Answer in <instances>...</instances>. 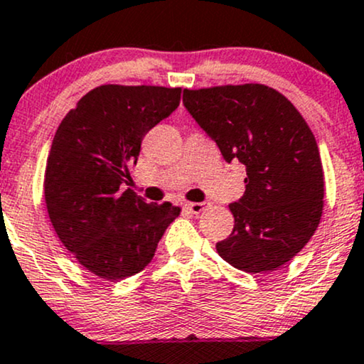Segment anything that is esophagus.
Wrapping results in <instances>:
<instances>
[{
  "label": "esophagus",
  "instance_id": "34e87169",
  "mask_svg": "<svg viewBox=\"0 0 364 364\" xmlns=\"http://www.w3.org/2000/svg\"><path fill=\"white\" fill-rule=\"evenodd\" d=\"M183 208H185L186 212L195 213V215H198V213H201L205 208H207V203H186Z\"/></svg>",
  "mask_w": 364,
  "mask_h": 364
}]
</instances>
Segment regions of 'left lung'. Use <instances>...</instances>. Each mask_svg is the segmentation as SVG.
Returning a JSON list of instances; mask_svg holds the SVG:
<instances>
[{"label": "left lung", "instance_id": "obj_1", "mask_svg": "<svg viewBox=\"0 0 364 364\" xmlns=\"http://www.w3.org/2000/svg\"><path fill=\"white\" fill-rule=\"evenodd\" d=\"M183 103L227 163L246 166V191L229 205L234 230L217 252L246 273L282 268L322 217V163L307 122L264 85L185 90Z\"/></svg>", "mask_w": 364, "mask_h": 364}]
</instances>
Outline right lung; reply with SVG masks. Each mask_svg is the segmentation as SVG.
Masks as SVG:
<instances>
[{
	"label": "right lung",
	"mask_w": 364,
	"mask_h": 364,
	"mask_svg": "<svg viewBox=\"0 0 364 364\" xmlns=\"http://www.w3.org/2000/svg\"><path fill=\"white\" fill-rule=\"evenodd\" d=\"M181 87L103 85L77 102L47 157V212L60 242L87 271L118 282L142 271L181 212L122 191L152 127L179 107Z\"/></svg>",
	"instance_id": "obj_1"
}]
</instances>
